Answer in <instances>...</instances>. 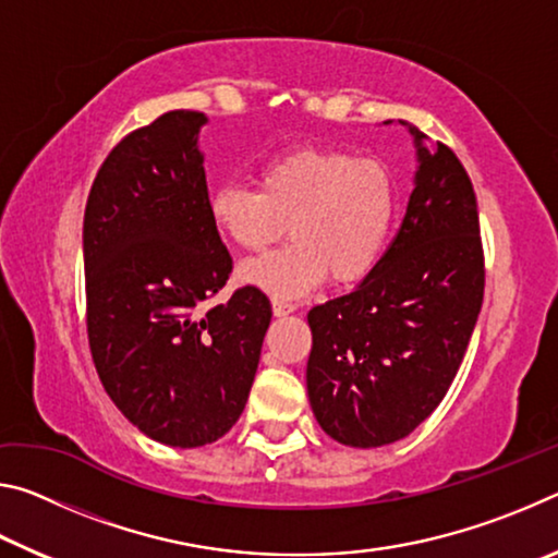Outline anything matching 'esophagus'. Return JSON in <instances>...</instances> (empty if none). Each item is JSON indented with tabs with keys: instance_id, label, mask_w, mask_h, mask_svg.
Segmentation results:
<instances>
[{
	"instance_id": "1",
	"label": "esophagus",
	"mask_w": 558,
	"mask_h": 558,
	"mask_svg": "<svg viewBox=\"0 0 558 558\" xmlns=\"http://www.w3.org/2000/svg\"><path fill=\"white\" fill-rule=\"evenodd\" d=\"M290 313H295V305H290V302H280V300H272V315L276 317H286Z\"/></svg>"
}]
</instances>
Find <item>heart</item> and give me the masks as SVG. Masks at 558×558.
I'll list each match as a JSON object with an SVG mask.
<instances>
[{
  "instance_id": "1",
  "label": "heart",
  "mask_w": 558,
  "mask_h": 558,
  "mask_svg": "<svg viewBox=\"0 0 558 558\" xmlns=\"http://www.w3.org/2000/svg\"><path fill=\"white\" fill-rule=\"evenodd\" d=\"M393 211V182L379 162L325 147L270 159L258 186L226 184L209 199L214 229L241 251H263L288 223L290 245L239 268V282L280 302L307 295L329 276L339 286L369 276Z\"/></svg>"
}]
</instances>
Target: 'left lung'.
Here are the masks:
<instances>
[{
  "instance_id": "left-lung-1",
  "label": "left lung",
  "mask_w": 558,
  "mask_h": 558,
  "mask_svg": "<svg viewBox=\"0 0 558 558\" xmlns=\"http://www.w3.org/2000/svg\"><path fill=\"white\" fill-rule=\"evenodd\" d=\"M413 192L389 251L359 286L307 313V396L329 438L379 448L438 409L483 307L477 202L452 149L411 122Z\"/></svg>"
}]
</instances>
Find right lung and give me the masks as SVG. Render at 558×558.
<instances>
[{
	"mask_svg": "<svg viewBox=\"0 0 558 558\" xmlns=\"http://www.w3.org/2000/svg\"><path fill=\"white\" fill-rule=\"evenodd\" d=\"M204 112L169 110L112 149L83 219L88 342L102 386L147 438L199 448L248 401L270 300L235 290L202 310L233 268L209 219Z\"/></svg>",
	"mask_w": 558,
	"mask_h": 558,
	"instance_id": "1",
	"label": "right lung"
}]
</instances>
